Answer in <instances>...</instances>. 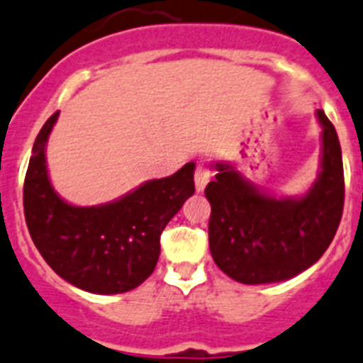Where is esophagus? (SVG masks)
<instances>
[{"label":"esophagus","mask_w":363,"mask_h":363,"mask_svg":"<svg viewBox=\"0 0 363 363\" xmlns=\"http://www.w3.org/2000/svg\"><path fill=\"white\" fill-rule=\"evenodd\" d=\"M213 172L209 167L206 165H198L196 170H194V185H196V191H203L206 185L209 184Z\"/></svg>","instance_id":"obj_1"}]
</instances>
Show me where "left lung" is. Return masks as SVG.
<instances>
[{
    "label": "left lung",
    "instance_id": "obj_1",
    "mask_svg": "<svg viewBox=\"0 0 363 363\" xmlns=\"http://www.w3.org/2000/svg\"><path fill=\"white\" fill-rule=\"evenodd\" d=\"M320 174L303 196H274L244 179L229 163H215L206 187L211 203L209 250L220 270L242 284L279 283L320 261L343 213L342 147L323 110Z\"/></svg>",
    "mask_w": 363,
    "mask_h": 363
}]
</instances>
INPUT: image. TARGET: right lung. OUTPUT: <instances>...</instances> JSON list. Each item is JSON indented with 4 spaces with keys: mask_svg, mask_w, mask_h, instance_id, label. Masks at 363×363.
Wrapping results in <instances>:
<instances>
[{
    "mask_svg": "<svg viewBox=\"0 0 363 363\" xmlns=\"http://www.w3.org/2000/svg\"><path fill=\"white\" fill-rule=\"evenodd\" d=\"M58 119L52 113L34 141L23 184V211L34 246L52 270L91 294L134 290L154 272L160 237L194 194V163L172 176L148 179L110 203L77 207L52 189L45 145Z\"/></svg>",
    "mask_w": 363,
    "mask_h": 363,
    "instance_id": "obj_1",
    "label": "right lung"
}]
</instances>
